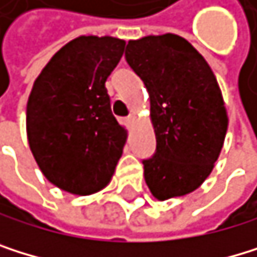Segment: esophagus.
Returning a JSON list of instances; mask_svg holds the SVG:
<instances>
[{"mask_svg":"<svg viewBox=\"0 0 257 257\" xmlns=\"http://www.w3.org/2000/svg\"><path fill=\"white\" fill-rule=\"evenodd\" d=\"M135 121H136V116H135V114H132V116H128V118H125V124H127V125H133Z\"/></svg>","mask_w":257,"mask_h":257,"instance_id":"1","label":"esophagus"}]
</instances>
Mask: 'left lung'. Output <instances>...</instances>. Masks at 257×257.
<instances>
[{"label": "left lung", "instance_id": "8db88e82", "mask_svg": "<svg viewBox=\"0 0 257 257\" xmlns=\"http://www.w3.org/2000/svg\"><path fill=\"white\" fill-rule=\"evenodd\" d=\"M125 59L150 96L156 153L143 161L146 182L158 201L188 195L224 146L228 116L219 84L204 56L175 33L128 41Z\"/></svg>", "mask_w": 257, "mask_h": 257}]
</instances>
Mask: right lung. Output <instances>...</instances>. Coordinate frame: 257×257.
Returning a JSON list of instances; mask_svg holds the SVG:
<instances>
[{
    "mask_svg": "<svg viewBox=\"0 0 257 257\" xmlns=\"http://www.w3.org/2000/svg\"><path fill=\"white\" fill-rule=\"evenodd\" d=\"M125 41L78 36L61 47L33 82L26 128L43 175L73 195H93L111 181L127 130L110 108L105 81Z\"/></svg>",
    "mask_w": 257,
    "mask_h": 257,
    "instance_id": "right-lung-1",
    "label": "right lung"
}]
</instances>
